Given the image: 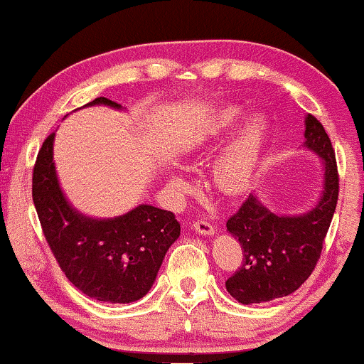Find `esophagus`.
I'll use <instances>...</instances> for the list:
<instances>
[{"label": "esophagus", "mask_w": 364, "mask_h": 364, "mask_svg": "<svg viewBox=\"0 0 364 364\" xmlns=\"http://www.w3.org/2000/svg\"><path fill=\"white\" fill-rule=\"evenodd\" d=\"M192 226H194V230L199 232V235H204V236H213L214 232H216V228L208 221H203V219H200V221H196Z\"/></svg>", "instance_id": "esophagus-1"}]
</instances>
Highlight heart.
<instances>
[{
  "mask_svg": "<svg viewBox=\"0 0 364 364\" xmlns=\"http://www.w3.org/2000/svg\"><path fill=\"white\" fill-rule=\"evenodd\" d=\"M243 111L237 106H224L205 121L200 133L191 145V151L205 150L214 143L223 140L232 128L240 123ZM268 132V121L263 114H251L237 128L235 136L226 148L218 155L210 167V178L219 191L226 194H240L250 186L255 170L258 167L259 156ZM175 189H182L183 178L178 175L170 177Z\"/></svg>",
  "mask_w": 364,
  "mask_h": 364,
  "instance_id": "b5f03b06",
  "label": "heart"
}]
</instances>
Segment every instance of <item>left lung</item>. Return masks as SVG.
Here are the masks:
<instances>
[{
    "label": "left lung",
    "instance_id": "8db88e82",
    "mask_svg": "<svg viewBox=\"0 0 364 364\" xmlns=\"http://www.w3.org/2000/svg\"><path fill=\"white\" fill-rule=\"evenodd\" d=\"M306 146L324 160V191L317 205L300 216H277L251 194L226 223L243 248V263L228 278L226 289L245 306L290 295L321 258L338 204L339 173L333 143L312 114L306 118Z\"/></svg>",
    "mask_w": 364,
    "mask_h": 364
}]
</instances>
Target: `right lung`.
I'll return each mask as SVG.
<instances>
[{
	"label": "right lung",
	"mask_w": 364,
	"mask_h": 364,
	"mask_svg": "<svg viewBox=\"0 0 364 364\" xmlns=\"http://www.w3.org/2000/svg\"><path fill=\"white\" fill-rule=\"evenodd\" d=\"M121 107L107 97L87 102ZM53 136L40 148L31 177V197L43 236L60 270L87 297L111 304L141 299L154 285L165 253L181 236L175 214L138 205L124 216L91 219L65 200L53 167Z\"/></svg>",
	"instance_id": "obj_1"
}]
</instances>
